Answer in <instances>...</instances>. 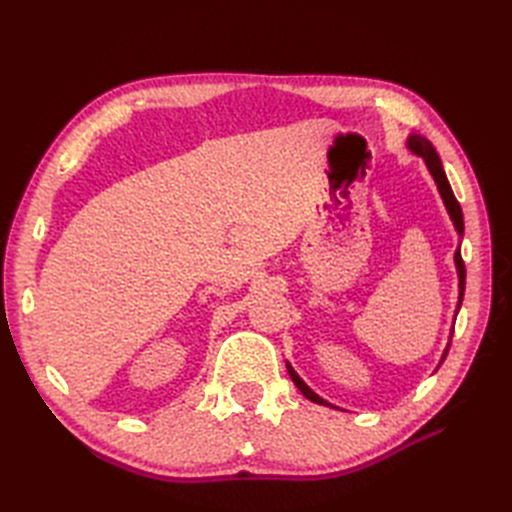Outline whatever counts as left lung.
<instances>
[{"instance_id": "1", "label": "left lung", "mask_w": 512, "mask_h": 512, "mask_svg": "<svg viewBox=\"0 0 512 512\" xmlns=\"http://www.w3.org/2000/svg\"><path fill=\"white\" fill-rule=\"evenodd\" d=\"M406 145H408V149L414 153V156L423 158V162H425L427 170L431 173L433 181H436V185H438V192H440V196H442V200H444V207H446V211H448V218H451V222H453V226H455V230H457V235L463 237V213H461V207H459L457 198H455V194H453V190H451V183H448V179H446V173H444V166H442V162H440L438 151L433 149V145L427 141L425 136L414 134V132L408 136ZM455 269H457V277H459V301H457V309H455V316H457V314H459V307H461V301H463V290H466V265H463L461 252H459V250L455 252ZM453 333H455V322H453L451 335H448V344H446V348H444V352H442L440 365H442L444 359H446L448 348H451ZM440 365H438V367H440ZM286 369H288V374H290L292 382L297 384V389H299L309 401H314V404H320V406L337 408V406L329 404L327 399H322L318 393H314L312 389H309V386L303 382V378L297 374V371H294V367H292L288 361H286Z\"/></svg>"}]
</instances>
